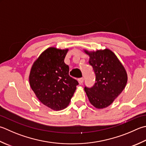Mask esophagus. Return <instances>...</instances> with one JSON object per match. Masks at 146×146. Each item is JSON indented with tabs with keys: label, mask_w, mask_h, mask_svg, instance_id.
I'll list each match as a JSON object with an SVG mask.
<instances>
[{
	"label": "esophagus",
	"mask_w": 146,
	"mask_h": 146,
	"mask_svg": "<svg viewBox=\"0 0 146 146\" xmlns=\"http://www.w3.org/2000/svg\"><path fill=\"white\" fill-rule=\"evenodd\" d=\"M84 78H78V82L80 83V84H82V83L84 82Z\"/></svg>",
	"instance_id": "34e87169"
}]
</instances>
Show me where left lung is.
<instances>
[{
  "label": "left lung",
  "mask_w": 146,
  "mask_h": 146,
  "mask_svg": "<svg viewBox=\"0 0 146 146\" xmlns=\"http://www.w3.org/2000/svg\"><path fill=\"white\" fill-rule=\"evenodd\" d=\"M84 51L90 56L88 62L96 75L94 86L85 87V91L94 107L105 108L113 103L126 86V70L115 54L108 48L96 52Z\"/></svg>",
  "instance_id": "1"
}]
</instances>
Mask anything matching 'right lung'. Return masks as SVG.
Returning a JSON list of instances; mask_svg holds the SVG:
<instances>
[{
  "instance_id": "right-lung-1",
  "label": "right lung",
  "mask_w": 146,
  "mask_h": 146,
  "mask_svg": "<svg viewBox=\"0 0 146 146\" xmlns=\"http://www.w3.org/2000/svg\"><path fill=\"white\" fill-rule=\"evenodd\" d=\"M68 51V48H47L34 62L29 76L30 87L36 98L55 111L68 106L78 85L69 75V66L64 62Z\"/></svg>"
}]
</instances>
